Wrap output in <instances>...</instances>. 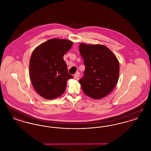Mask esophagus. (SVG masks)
I'll return each instance as SVG.
<instances>
[{
	"mask_svg": "<svg viewBox=\"0 0 151 151\" xmlns=\"http://www.w3.org/2000/svg\"><path fill=\"white\" fill-rule=\"evenodd\" d=\"M79 76H80V73L79 72H77L73 76L74 77V79L76 80H79Z\"/></svg>",
	"mask_w": 151,
	"mask_h": 151,
	"instance_id": "obj_1",
	"label": "esophagus"
}]
</instances>
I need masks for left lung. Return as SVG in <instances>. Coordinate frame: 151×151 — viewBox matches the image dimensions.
I'll use <instances>...</instances> for the list:
<instances>
[{
    "label": "left lung",
    "instance_id": "1",
    "mask_svg": "<svg viewBox=\"0 0 151 151\" xmlns=\"http://www.w3.org/2000/svg\"><path fill=\"white\" fill-rule=\"evenodd\" d=\"M79 52L86 67L83 77L79 81L83 92L96 100L106 96L118 80L117 58L106 46L101 45L81 43Z\"/></svg>",
    "mask_w": 151,
    "mask_h": 151
}]
</instances>
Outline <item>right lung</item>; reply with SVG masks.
Wrapping results in <instances>:
<instances>
[{
    "instance_id": "1",
    "label": "right lung",
    "mask_w": 151,
    "mask_h": 151,
    "mask_svg": "<svg viewBox=\"0 0 151 151\" xmlns=\"http://www.w3.org/2000/svg\"><path fill=\"white\" fill-rule=\"evenodd\" d=\"M72 45L67 40L53 38L41 44L32 52L30 78L36 92L43 98L52 100L61 96L67 80L73 78L63 59Z\"/></svg>"
}]
</instances>
